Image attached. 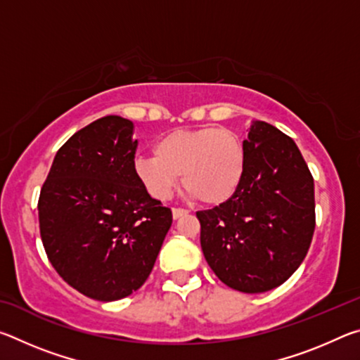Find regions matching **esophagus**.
<instances>
[{
    "mask_svg": "<svg viewBox=\"0 0 360 360\" xmlns=\"http://www.w3.org/2000/svg\"><path fill=\"white\" fill-rule=\"evenodd\" d=\"M187 210H184V208H173V219H179V217H182V216H186L187 214Z\"/></svg>",
    "mask_w": 360,
    "mask_h": 360,
    "instance_id": "34e87169",
    "label": "esophagus"
}]
</instances>
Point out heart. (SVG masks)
<instances>
[{
  "label": "heart",
  "instance_id": "b5f03b06",
  "mask_svg": "<svg viewBox=\"0 0 360 360\" xmlns=\"http://www.w3.org/2000/svg\"><path fill=\"white\" fill-rule=\"evenodd\" d=\"M133 174L155 200H168L182 184L205 205H221L238 191L246 172L241 138L227 129L173 130L158 138L154 155L133 160Z\"/></svg>",
  "mask_w": 360,
  "mask_h": 360
}]
</instances>
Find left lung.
<instances>
[{"instance_id":"obj_1","label":"left lung","mask_w":360,"mask_h":360,"mask_svg":"<svg viewBox=\"0 0 360 360\" xmlns=\"http://www.w3.org/2000/svg\"><path fill=\"white\" fill-rule=\"evenodd\" d=\"M246 172L238 191L198 211L200 243L229 288L260 294L292 276L311 245L314 181L294 139L255 120L243 141Z\"/></svg>"}]
</instances>
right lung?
<instances>
[{
	"instance_id": "right-lung-1",
	"label": "right lung",
	"mask_w": 360,
	"mask_h": 360,
	"mask_svg": "<svg viewBox=\"0 0 360 360\" xmlns=\"http://www.w3.org/2000/svg\"><path fill=\"white\" fill-rule=\"evenodd\" d=\"M133 122L106 115L58 149L41 188L39 231L52 266L100 302L146 283L173 222L133 174Z\"/></svg>"
}]
</instances>
